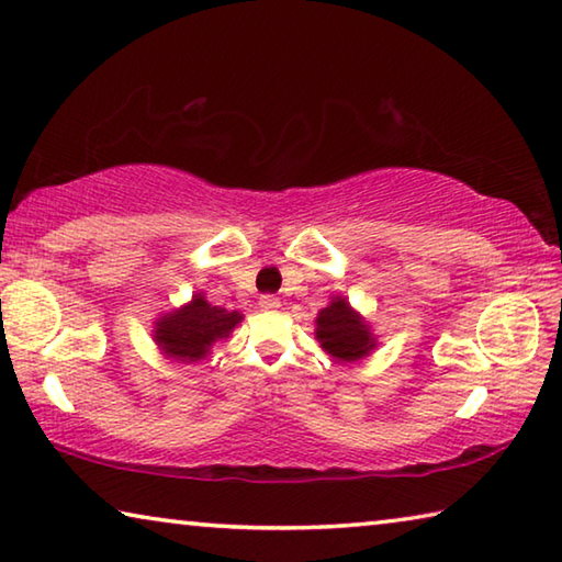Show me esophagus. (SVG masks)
I'll list each match as a JSON object with an SVG mask.
<instances>
[{"instance_id": "1", "label": "esophagus", "mask_w": 562, "mask_h": 562, "mask_svg": "<svg viewBox=\"0 0 562 562\" xmlns=\"http://www.w3.org/2000/svg\"><path fill=\"white\" fill-rule=\"evenodd\" d=\"M280 297H274V294H262L260 297V310H265V312H274V310H280Z\"/></svg>"}]
</instances>
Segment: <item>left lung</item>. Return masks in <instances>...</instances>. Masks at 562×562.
Segmentation results:
<instances>
[{
    "label": "left lung",
    "instance_id": "8db88e82",
    "mask_svg": "<svg viewBox=\"0 0 562 562\" xmlns=\"http://www.w3.org/2000/svg\"><path fill=\"white\" fill-rule=\"evenodd\" d=\"M315 339L322 351L337 361H359L379 345L372 325L351 307L345 294H335L327 307L317 312Z\"/></svg>",
    "mask_w": 562,
    "mask_h": 562
}]
</instances>
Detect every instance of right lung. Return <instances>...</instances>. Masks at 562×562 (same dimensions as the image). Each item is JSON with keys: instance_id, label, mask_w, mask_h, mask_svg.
<instances>
[{"instance_id": "1", "label": "right lung", "mask_w": 562, "mask_h": 562, "mask_svg": "<svg viewBox=\"0 0 562 562\" xmlns=\"http://www.w3.org/2000/svg\"><path fill=\"white\" fill-rule=\"evenodd\" d=\"M240 322L237 310L217 307L205 300V292H195L186 304L158 315L150 337L166 359L193 364L211 357L215 341L231 337Z\"/></svg>"}]
</instances>
